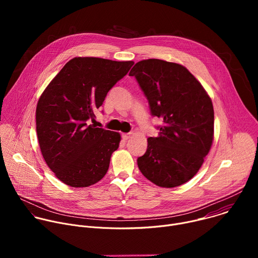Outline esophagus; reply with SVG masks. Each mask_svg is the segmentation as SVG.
Instances as JSON below:
<instances>
[{
	"label": "esophagus",
	"instance_id": "esophagus-1",
	"mask_svg": "<svg viewBox=\"0 0 258 258\" xmlns=\"http://www.w3.org/2000/svg\"><path fill=\"white\" fill-rule=\"evenodd\" d=\"M122 139L124 140V141H126L127 139H130L131 138V134H122Z\"/></svg>",
	"mask_w": 258,
	"mask_h": 258
}]
</instances>
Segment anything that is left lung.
<instances>
[{"mask_svg": "<svg viewBox=\"0 0 258 258\" xmlns=\"http://www.w3.org/2000/svg\"><path fill=\"white\" fill-rule=\"evenodd\" d=\"M136 77L151 113L163 120L158 136L147 139L138 158L145 177L162 188L190 180L200 169L214 138L212 101L200 82L181 64L147 59L135 64Z\"/></svg>", "mask_w": 258, "mask_h": 258, "instance_id": "obj_1", "label": "left lung"}]
</instances>
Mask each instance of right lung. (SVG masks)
Segmentation results:
<instances>
[{
  "label": "right lung",
  "mask_w": 258,
  "mask_h": 258,
  "mask_svg": "<svg viewBox=\"0 0 258 258\" xmlns=\"http://www.w3.org/2000/svg\"><path fill=\"white\" fill-rule=\"evenodd\" d=\"M134 61L97 57L69 60L42 93L35 110L42 155L57 178L73 188H86L106 174L121 136L89 124L109 90Z\"/></svg>",
  "instance_id": "right-lung-1"
}]
</instances>
